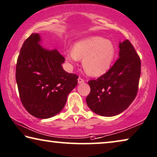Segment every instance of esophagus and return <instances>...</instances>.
<instances>
[{"mask_svg":"<svg viewBox=\"0 0 157 157\" xmlns=\"http://www.w3.org/2000/svg\"><path fill=\"white\" fill-rule=\"evenodd\" d=\"M78 84H82V83H83L84 82H85L84 79L81 78H79L78 79Z\"/></svg>","mask_w":157,"mask_h":157,"instance_id":"obj_1","label":"esophagus"}]
</instances>
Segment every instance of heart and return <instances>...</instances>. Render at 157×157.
I'll use <instances>...</instances> for the list:
<instances>
[{
	"mask_svg": "<svg viewBox=\"0 0 157 157\" xmlns=\"http://www.w3.org/2000/svg\"><path fill=\"white\" fill-rule=\"evenodd\" d=\"M115 52V47L111 41L101 36H92L77 42L73 50L65 53V58L71 64L78 59H83L82 65L86 73L99 77L111 67Z\"/></svg>",
	"mask_w": 157,
	"mask_h": 157,
	"instance_id": "heart-1",
	"label": "heart"
}]
</instances>
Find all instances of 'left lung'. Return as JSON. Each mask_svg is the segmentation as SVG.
I'll use <instances>...</instances> for the list:
<instances>
[{
	"label": "left lung",
	"instance_id": "obj_1",
	"mask_svg": "<svg viewBox=\"0 0 157 157\" xmlns=\"http://www.w3.org/2000/svg\"><path fill=\"white\" fill-rule=\"evenodd\" d=\"M119 58L109 71L89 81L91 91L86 104L98 115L111 117L128 108L136 97L141 73V62L128 40L119 43Z\"/></svg>",
	"mask_w": 157,
	"mask_h": 157
}]
</instances>
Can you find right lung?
I'll list each match as a JSON object with an SVG mask.
<instances>
[{
	"mask_svg": "<svg viewBox=\"0 0 157 157\" xmlns=\"http://www.w3.org/2000/svg\"><path fill=\"white\" fill-rule=\"evenodd\" d=\"M40 35L32 33L25 41L16 65L20 98L29 113L41 119L59 113L67 95L78 85V77L65 71V58L58 51L39 44Z\"/></svg>",
	"mask_w": 157,
	"mask_h": 157,
	"instance_id": "1",
	"label": "right lung"
}]
</instances>
